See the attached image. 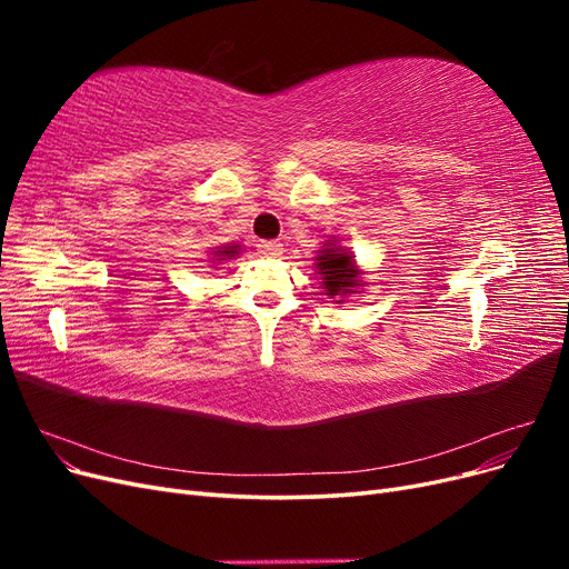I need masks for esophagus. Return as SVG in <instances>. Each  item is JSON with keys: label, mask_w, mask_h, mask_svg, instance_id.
Listing matches in <instances>:
<instances>
[{"label": "esophagus", "mask_w": 569, "mask_h": 569, "mask_svg": "<svg viewBox=\"0 0 569 569\" xmlns=\"http://www.w3.org/2000/svg\"><path fill=\"white\" fill-rule=\"evenodd\" d=\"M256 249H258V253H261L263 258H274V256L282 253V244L280 242H258Z\"/></svg>", "instance_id": "esophagus-1"}]
</instances>
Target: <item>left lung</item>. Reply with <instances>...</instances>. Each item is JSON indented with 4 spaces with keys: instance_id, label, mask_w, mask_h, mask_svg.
I'll use <instances>...</instances> for the list:
<instances>
[{
    "instance_id": "8db88e82",
    "label": "left lung",
    "mask_w": 569,
    "mask_h": 569,
    "mask_svg": "<svg viewBox=\"0 0 569 569\" xmlns=\"http://www.w3.org/2000/svg\"><path fill=\"white\" fill-rule=\"evenodd\" d=\"M318 270L322 274V287L327 297L349 295L351 287H360L356 280V266L353 258L337 247L320 251L318 256Z\"/></svg>"
}]
</instances>
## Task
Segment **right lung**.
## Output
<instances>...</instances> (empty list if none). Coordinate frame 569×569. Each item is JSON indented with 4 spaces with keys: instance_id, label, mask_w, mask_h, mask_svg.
Returning a JSON list of instances; mask_svg holds the SVG:
<instances>
[{
    "instance_id": "obj_1",
    "label": "right lung",
    "mask_w": 569,
    "mask_h": 569,
    "mask_svg": "<svg viewBox=\"0 0 569 569\" xmlns=\"http://www.w3.org/2000/svg\"><path fill=\"white\" fill-rule=\"evenodd\" d=\"M234 253H237V249H232V247H226V249L216 251V256H234ZM218 261H226V258H218Z\"/></svg>"
}]
</instances>
